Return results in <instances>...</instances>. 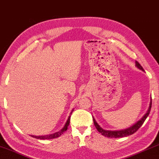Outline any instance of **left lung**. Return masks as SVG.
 <instances>
[{
	"mask_svg": "<svg viewBox=\"0 0 159 159\" xmlns=\"http://www.w3.org/2000/svg\"><path fill=\"white\" fill-rule=\"evenodd\" d=\"M135 66H136V67H138L139 69H140V70H142V71H144V69H143V68H142V66L137 61H135ZM151 108H152V98H151V99H150L149 107V108H148V110L146 112V114H144L143 116H142L138 122H136L135 123H134V124H133V125L128 128L123 129V130H104V129L102 128L101 126L99 125L98 123H97L96 120L95 119V118L93 116V123H94V125H95L97 130H98V132H99V133H100L102 135L107 137V138H123V137H127V136L130 135V134H133V133H135V132L141 127L142 125L144 123V120H146V118H147L148 116H149L150 111H151Z\"/></svg>",
	"mask_w": 159,
	"mask_h": 159,
	"instance_id": "1",
	"label": "left lung"
}]
</instances>
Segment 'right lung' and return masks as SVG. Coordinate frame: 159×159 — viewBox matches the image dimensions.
Instances as JSON below:
<instances>
[{
	"instance_id": "obj_1",
	"label": "right lung",
	"mask_w": 159,
	"mask_h": 159,
	"mask_svg": "<svg viewBox=\"0 0 159 159\" xmlns=\"http://www.w3.org/2000/svg\"><path fill=\"white\" fill-rule=\"evenodd\" d=\"M74 109L71 110V113H70V114L68 117V119H67L66 122L65 123V125H64V127L61 129L60 131L57 132V133H55L53 134H46V135H42V136H36V135H31V137H33V138H36V139H54V138H57L58 137H60L61 134H62L64 132H65L67 128H68V126L70 123V118H71V115L72 114V112H73Z\"/></svg>"
}]
</instances>
